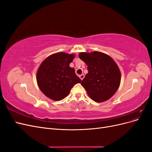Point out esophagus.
Here are the masks:
<instances>
[{"label":"esophagus","mask_w":152,"mask_h":152,"mask_svg":"<svg viewBox=\"0 0 152 152\" xmlns=\"http://www.w3.org/2000/svg\"><path fill=\"white\" fill-rule=\"evenodd\" d=\"M79 77H80V79L81 80H83V79L84 78V74H81V75H79Z\"/></svg>","instance_id":"34e87169"}]
</instances>
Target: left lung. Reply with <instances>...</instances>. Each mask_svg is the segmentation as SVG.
Here are the masks:
<instances>
[{"mask_svg":"<svg viewBox=\"0 0 152 152\" xmlns=\"http://www.w3.org/2000/svg\"><path fill=\"white\" fill-rule=\"evenodd\" d=\"M79 56L87 65L81 85L96 102H103L115 94L120 86L121 74L113 59L104 53H80Z\"/></svg>","mask_w":152,"mask_h":152,"instance_id":"left-lung-1","label":"left lung"}]
</instances>
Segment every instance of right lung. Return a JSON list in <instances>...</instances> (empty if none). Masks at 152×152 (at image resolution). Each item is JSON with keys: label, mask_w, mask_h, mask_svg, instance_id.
<instances>
[{"label": "right lung", "mask_w": 152, "mask_h": 152, "mask_svg": "<svg viewBox=\"0 0 152 152\" xmlns=\"http://www.w3.org/2000/svg\"><path fill=\"white\" fill-rule=\"evenodd\" d=\"M74 54L63 52L53 54L41 63L37 72V82L42 93L54 101H60L70 93L81 79L70 66Z\"/></svg>", "instance_id": "1"}]
</instances>
